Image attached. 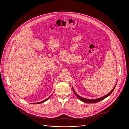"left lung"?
Returning <instances> with one entry per match:
<instances>
[{"label":"left lung","mask_w":129,"mask_h":129,"mask_svg":"<svg viewBox=\"0 0 129 129\" xmlns=\"http://www.w3.org/2000/svg\"><path fill=\"white\" fill-rule=\"evenodd\" d=\"M117 83H116L115 86L113 88V89L110 92V93H108V94H107V95L104 96L101 98H97V99H86V98H82V97L80 96L79 95H78L77 94L75 93V92L74 91V90L73 88H72V90H73V93H74V94L76 95V96L78 98H79L80 100H81V101H82L83 102L87 103H96V102H99V101L102 100L104 99H105V98H107L108 96L111 93L113 92L114 89L115 88V87H116V85H117Z\"/></svg>","instance_id":"8db88e82"}]
</instances>
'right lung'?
<instances>
[{
    "instance_id": "add662e5",
    "label": "right lung",
    "mask_w": 129,
    "mask_h": 129,
    "mask_svg": "<svg viewBox=\"0 0 129 129\" xmlns=\"http://www.w3.org/2000/svg\"><path fill=\"white\" fill-rule=\"evenodd\" d=\"M50 97H51V96H49V97L48 98H47V99H46V100H44V101H41V102H38V103H34V104H41V103H44V102H45V101H46V100H48V99L49 98H50Z\"/></svg>"
}]
</instances>
